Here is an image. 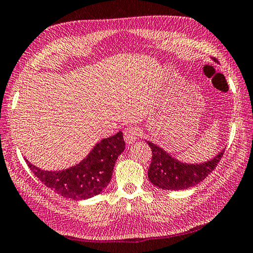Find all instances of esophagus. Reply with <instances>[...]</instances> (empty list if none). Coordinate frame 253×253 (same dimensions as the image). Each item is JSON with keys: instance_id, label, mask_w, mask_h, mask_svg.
Returning a JSON list of instances; mask_svg holds the SVG:
<instances>
[{"instance_id": "esophagus-1", "label": "esophagus", "mask_w": 253, "mask_h": 253, "mask_svg": "<svg viewBox=\"0 0 253 253\" xmlns=\"http://www.w3.org/2000/svg\"><path fill=\"white\" fill-rule=\"evenodd\" d=\"M125 140L127 144H132L133 142H135L137 137L140 136V131L139 128L135 126H128L125 130Z\"/></svg>"}]
</instances>
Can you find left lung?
Listing matches in <instances>:
<instances>
[{
  "instance_id": "obj_1",
  "label": "left lung",
  "mask_w": 253,
  "mask_h": 253,
  "mask_svg": "<svg viewBox=\"0 0 253 253\" xmlns=\"http://www.w3.org/2000/svg\"><path fill=\"white\" fill-rule=\"evenodd\" d=\"M212 60L218 63L216 58H212ZM145 142L152 150V162L147 175L151 183L161 189L180 190L197 185L216 169L225 153V150H221L211 160L203 163L189 164L176 160L153 142Z\"/></svg>"
}]
</instances>
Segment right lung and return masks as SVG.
Masks as SVG:
<instances>
[{"mask_svg":"<svg viewBox=\"0 0 253 253\" xmlns=\"http://www.w3.org/2000/svg\"><path fill=\"white\" fill-rule=\"evenodd\" d=\"M126 149L123 133L98 142L90 153L75 166L63 170H45L26 160L28 168L47 187L61 196L83 201L97 196L112 177L116 161Z\"/></svg>","mask_w":253,"mask_h":253,"instance_id":"1","label":"right lung"}]
</instances>
